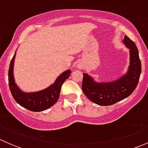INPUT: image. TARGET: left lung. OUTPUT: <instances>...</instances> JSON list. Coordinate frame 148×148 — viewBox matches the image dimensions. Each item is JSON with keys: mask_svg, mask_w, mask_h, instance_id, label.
Instances as JSON below:
<instances>
[{"mask_svg": "<svg viewBox=\"0 0 148 148\" xmlns=\"http://www.w3.org/2000/svg\"><path fill=\"white\" fill-rule=\"evenodd\" d=\"M124 44L130 49V64L128 72L112 82L97 83L84 73L82 89L90 101L101 106H110L129 97L136 89L141 74V62L136 44L125 36Z\"/></svg>", "mask_w": 148, "mask_h": 148, "instance_id": "8db88e82", "label": "left lung"}]
</instances>
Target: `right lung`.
Returning a JSON list of instances; mask_svg holds the SVG:
<instances>
[{
	"instance_id": "add662e5",
	"label": "right lung",
	"mask_w": 148,
	"mask_h": 148,
	"mask_svg": "<svg viewBox=\"0 0 148 148\" xmlns=\"http://www.w3.org/2000/svg\"><path fill=\"white\" fill-rule=\"evenodd\" d=\"M16 53L10 61L8 70V84L11 95L16 102L32 112H41L53 106L59 97L61 89L64 81L70 76L71 71L66 70L59 76L55 82L45 89L32 93L23 92L18 87L13 77V64Z\"/></svg>"
}]
</instances>
